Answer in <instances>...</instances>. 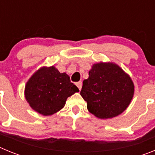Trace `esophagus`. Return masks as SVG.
<instances>
[{"mask_svg":"<svg viewBox=\"0 0 155 155\" xmlns=\"http://www.w3.org/2000/svg\"><path fill=\"white\" fill-rule=\"evenodd\" d=\"M76 85L78 86V89L81 91V87H82V82L81 81L77 82Z\"/></svg>","mask_w":155,"mask_h":155,"instance_id":"34e87169","label":"esophagus"}]
</instances>
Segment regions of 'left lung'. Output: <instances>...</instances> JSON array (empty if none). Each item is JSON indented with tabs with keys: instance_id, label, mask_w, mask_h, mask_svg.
<instances>
[{
	"instance_id": "left-lung-1",
	"label": "left lung",
	"mask_w": 155,
	"mask_h": 155,
	"mask_svg": "<svg viewBox=\"0 0 155 155\" xmlns=\"http://www.w3.org/2000/svg\"><path fill=\"white\" fill-rule=\"evenodd\" d=\"M88 75L81 91L87 110L104 120L124 113L134 94V84L130 75L113 62L94 64Z\"/></svg>"
}]
</instances>
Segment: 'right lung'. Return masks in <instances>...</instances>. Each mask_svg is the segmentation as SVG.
<instances>
[{
    "label": "right lung",
    "mask_w": 155,
    "mask_h": 155,
    "mask_svg": "<svg viewBox=\"0 0 155 155\" xmlns=\"http://www.w3.org/2000/svg\"><path fill=\"white\" fill-rule=\"evenodd\" d=\"M78 91L67 74L54 66L42 67L26 82L25 97L31 109L46 116L62 109L68 97Z\"/></svg>",
    "instance_id": "right-lung-1"
}]
</instances>
